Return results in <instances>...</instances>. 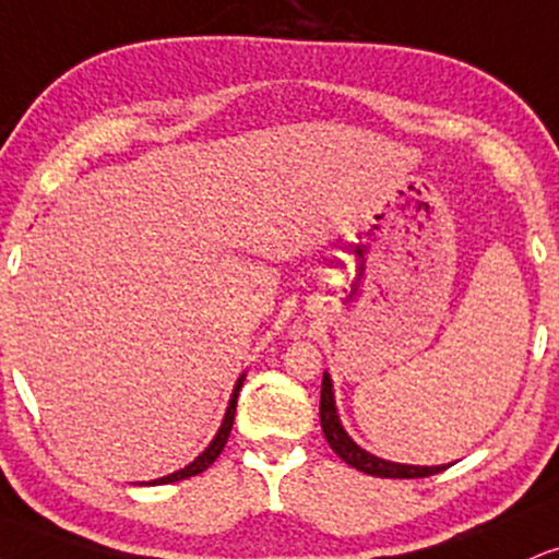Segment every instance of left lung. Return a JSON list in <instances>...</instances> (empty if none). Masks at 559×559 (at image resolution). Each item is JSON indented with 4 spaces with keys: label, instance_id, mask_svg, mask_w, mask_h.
Segmentation results:
<instances>
[{
    "label": "left lung",
    "instance_id": "1",
    "mask_svg": "<svg viewBox=\"0 0 559 559\" xmlns=\"http://www.w3.org/2000/svg\"><path fill=\"white\" fill-rule=\"evenodd\" d=\"M320 425H322V432H325L328 445L333 448V453L361 474L380 476V479H421V476H432V474L445 472V468L450 466V463L448 466L445 463H442V466H414V463H395V461L378 459V455H372L369 450L356 445V442L352 440V435H348L344 425H341L338 408H335L333 380L328 372H322Z\"/></svg>",
    "mask_w": 559,
    "mask_h": 559
}]
</instances>
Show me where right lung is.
<instances>
[{"label":"right lung","mask_w":559,"mask_h":559,"mask_svg":"<svg viewBox=\"0 0 559 559\" xmlns=\"http://www.w3.org/2000/svg\"><path fill=\"white\" fill-rule=\"evenodd\" d=\"M247 374L241 372L237 385H234L231 390V399H228V406H226V414L224 419H221V427L218 432H215V437L211 440V445H207L203 453L198 455L192 463H187L185 468H179V472H174L169 476H160V479H153V481H140V484H174V481H181V479H190V476H198L203 474L211 463L218 459L221 450H224L228 435H231V425H234V414H237V399H239V390H241V382H245Z\"/></svg>","instance_id":"obj_1"}]
</instances>
